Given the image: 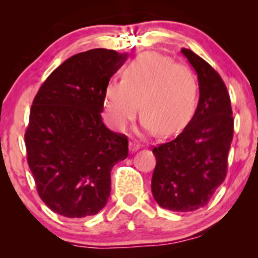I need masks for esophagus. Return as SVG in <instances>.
<instances>
[{
  "label": "esophagus",
  "mask_w": 258,
  "mask_h": 258,
  "mask_svg": "<svg viewBox=\"0 0 258 258\" xmlns=\"http://www.w3.org/2000/svg\"><path fill=\"white\" fill-rule=\"evenodd\" d=\"M128 148H130V152L133 153V152H137L138 149H141L142 148V144H139L137 141H131L128 144Z\"/></svg>",
  "instance_id": "esophagus-1"
}]
</instances>
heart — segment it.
<instances>
[{
	"mask_svg": "<svg viewBox=\"0 0 258 258\" xmlns=\"http://www.w3.org/2000/svg\"><path fill=\"white\" fill-rule=\"evenodd\" d=\"M198 100V82L188 67L174 64L166 55L147 52L123 70L122 80H112L103 96L108 125L123 131L142 111L141 125L147 132L174 135L193 117Z\"/></svg>",
	"mask_w": 258,
	"mask_h": 258,
	"instance_id": "obj_1",
	"label": "heart"
}]
</instances>
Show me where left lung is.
<instances>
[{
  "instance_id": "1",
  "label": "left lung",
  "mask_w": 258,
  "mask_h": 258,
  "mask_svg": "<svg viewBox=\"0 0 258 258\" xmlns=\"http://www.w3.org/2000/svg\"><path fill=\"white\" fill-rule=\"evenodd\" d=\"M180 52L197 72L199 103L183 132L153 149L156 166L152 191L164 209L189 212L205 206L226 178L234 120L218 73L190 49Z\"/></svg>"
}]
</instances>
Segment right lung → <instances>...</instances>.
<instances>
[{
  "instance_id": "1",
  "label": "right lung",
  "mask_w": 258,
  "mask_h": 258,
  "mask_svg": "<svg viewBox=\"0 0 258 258\" xmlns=\"http://www.w3.org/2000/svg\"><path fill=\"white\" fill-rule=\"evenodd\" d=\"M127 53L96 48L60 64L38 90L25 132L37 193L55 214H98L110 195L111 168L128 155L125 135L106 128L103 96Z\"/></svg>"
}]
</instances>
